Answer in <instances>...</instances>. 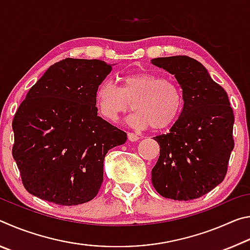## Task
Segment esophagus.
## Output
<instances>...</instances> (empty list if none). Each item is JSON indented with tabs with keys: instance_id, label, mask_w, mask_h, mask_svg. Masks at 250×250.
<instances>
[{
	"instance_id": "1",
	"label": "esophagus",
	"mask_w": 250,
	"mask_h": 250,
	"mask_svg": "<svg viewBox=\"0 0 250 250\" xmlns=\"http://www.w3.org/2000/svg\"><path fill=\"white\" fill-rule=\"evenodd\" d=\"M139 138L137 134L135 133H133V132H128V140L129 141H131V142H135V141H138L139 140Z\"/></svg>"
}]
</instances>
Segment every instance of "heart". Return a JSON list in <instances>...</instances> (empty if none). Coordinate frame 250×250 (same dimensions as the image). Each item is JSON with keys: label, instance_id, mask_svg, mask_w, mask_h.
<instances>
[{"label": "heart", "instance_id": "obj_1", "mask_svg": "<svg viewBox=\"0 0 250 250\" xmlns=\"http://www.w3.org/2000/svg\"><path fill=\"white\" fill-rule=\"evenodd\" d=\"M121 88L105 79L96 88L95 104L100 116L110 122L132 108L128 124L139 129L152 126L164 130L179 119L183 109V94L177 84L152 71L126 74Z\"/></svg>", "mask_w": 250, "mask_h": 250}]
</instances>
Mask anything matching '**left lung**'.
I'll return each instance as SVG.
<instances>
[{"label": "left lung", "mask_w": 250, "mask_h": 250, "mask_svg": "<svg viewBox=\"0 0 250 250\" xmlns=\"http://www.w3.org/2000/svg\"><path fill=\"white\" fill-rule=\"evenodd\" d=\"M154 66L174 75L183 109L170 132L154 137L160 156L152 184L160 195L175 201L198 198L221 184L234 149V112L226 91L196 59L159 57Z\"/></svg>", "instance_id": "left-lung-1"}]
</instances>
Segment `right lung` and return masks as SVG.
<instances>
[{
    "mask_svg": "<svg viewBox=\"0 0 250 250\" xmlns=\"http://www.w3.org/2000/svg\"><path fill=\"white\" fill-rule=\"evenodd\" d=\"M112 67L66 58L45 71L16 111L13 158L28 193L71 206L94 198L107 152L126 133L98 116L95 91Z\"/></svg>",
    "mask_w": 250,
    "mask_h": 250,
    "instance_id": "right-lung-1",
    "label": "right lung"
}]
</instances>
